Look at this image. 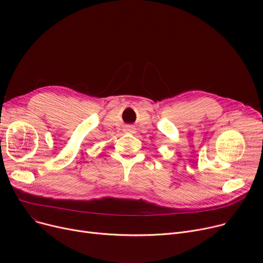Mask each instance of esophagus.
<instances>
[{
	"instance_id": "obj_1",
	"label": "esophagus",
	"mask_w": 263,
	"mask_h": 263,
	"mask_svg": "<svg viewBox=\"0 0 263 263\" xmlns=\"http://www.w3.org/2000/svg\"><path fill=\"white\" fill-rule=\"evenodd\" d=\"M125 133H135V127L132 125H126L125 128H124Z\"/></svg>"
}]
</instances>
